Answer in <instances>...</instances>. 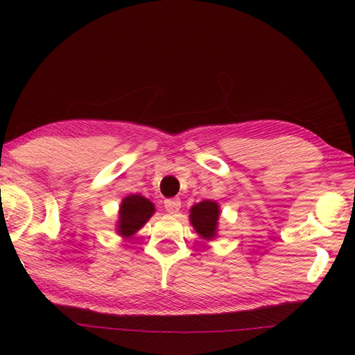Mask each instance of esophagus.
<instances>
[{
  "instance_id": "esophagus-1",
  "label": "esophagus",
  "mask_w": 355,
  "mask_h": 355,
  "mask_svg": "<svg viewBox=\"0 0 355 355\" xmlns=\"http://www.w3.org/2000/svg\"><path fill=\"white\" fill-rule=\"evenodd\" d=\"M180 207H182V201H180V198H168V200H164V209L168 210L171 215L177 214L178 210H180Z\"/></svg>"
}]
</instances>
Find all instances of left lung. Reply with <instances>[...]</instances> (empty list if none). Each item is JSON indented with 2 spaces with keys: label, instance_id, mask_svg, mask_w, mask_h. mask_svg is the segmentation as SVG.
<instances>
[{
  "label": "left lung",
  "instance_id": "8db88e82",
  "mask_svg": "<svg viewBox=\"0 0 355 355\" xmlns=\"http://www.w3.org/2000/svg\"><path fill=\"white\" fill-rule=\"evenodd\" d=\"M218 215H220V207L216 202L210 200L201 201L191 210V223L202 238L210 239L215 236Z\"/></svg>",
  "mask_w": 355,
  "mask_h": 355
}]
</instances>
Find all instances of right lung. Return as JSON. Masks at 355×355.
Segmentation results:
<instances>
[{
  "label": "right lung",
  "instance_id": "obj_1",
  "mask_svg": "<svg viewBox=\"0 0 355 355\" xmlns=\"http://www.w3.org/2000/svg\"><path fill=\"white\" fill-rule=\"evenodd\" d=\"M154 214V205L141 195H130L120 206L119 232L123 236H131L132 233L143 227L150 215Z\"/></svg>",
  "mask_w": 355,
  "mask_h": 355
}]
</instances>
